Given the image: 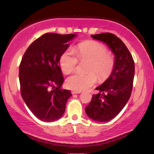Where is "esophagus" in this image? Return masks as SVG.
<instances>
[{"mask_svg": "<svg viewBox=\"0 0 154 154\" xmlns=\"http://www.w3.org/2000/svg\"><path fill=\"white\" fill-rule=\"evenodd\" d=\"M81 91H72V94H79L80 93Z\"/></svg>", "mask_w": 154, "mask_h": 154, "instance_id": "34e87169", "label": "esophagus"}]
</instances>
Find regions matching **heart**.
Wrapping results in <instances>:
<instances>
[{
	"instance_id": "heart-1",
	"label": "heart",
	"mask_w": 154,
	"mask_h": 154,
	"mask_svg": "<svg viewBox=\"0 0 154 154\" xmlns=\"http://www.w3.org/2000/svg\"><path fill=\"white\" fill-rule=\"evenodd\" d=\"M75 54L66 50L60 55L59 63L62 72L69 74L75 69L79 61H87L86 73H75L68 77L66 85L69 89L82 91L91 88L97 82L104 81L110 77L115 66L114 55L105 45L95 40H87L77 44ZM77 56L76 57L75 56Z\"/></svg>"
}]
</instances>
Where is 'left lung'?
Segmentation results:
<instances>
[{
	"label": "left lung",
	"instance_id": "1",
	"mask_svg": "<svg viewBox=\"0 0 154 154\" xmlns=\"http://www.w3.org/2000/svg\"><path fill=\"white\" fill-rule=\"evenodd\" d=\"M95 40L106 43L115 55V66L109 79L95 89L99 93L93 95L85 107L90 118L100 122L114 119L128 103L132 93L135 75V62L125 43L109 32L92 35Z\"/></svg>",
	"mask_w": 154,
	"mask_h": 154
}]
</instances>
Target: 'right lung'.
I'll list each match as a JSON object with an SVG mask.
<instances>
[{"mask_svg":"<svg viewBox=\"0 0 154 154\" xmlns=\"http://www.w3.org/2000/svg\"><path fill=\"white\" fill-rule=\"evenodd\" d=\"M75 34L45 33L26 49L19 65L22 97L34 115L43 122L59 119L64 113L71 92L61 88L63 77L60 55Z\"/></svg>","mask_w":154,"mask_h":154,"instance_id":"1","label":"right lung"}]
</instances>
